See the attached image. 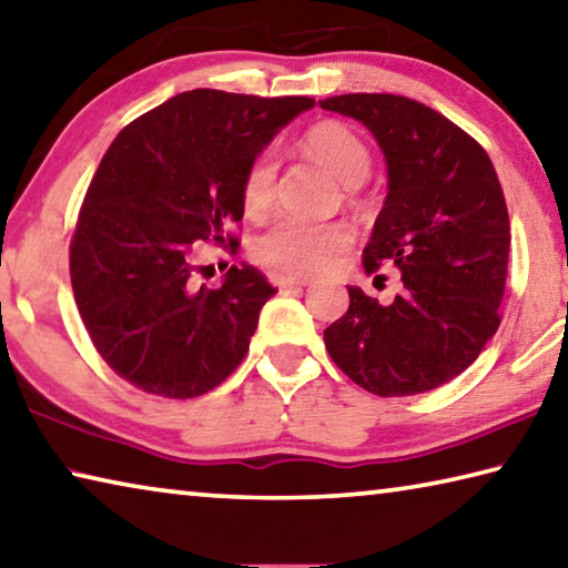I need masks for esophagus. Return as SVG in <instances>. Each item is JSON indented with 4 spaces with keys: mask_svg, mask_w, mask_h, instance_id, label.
<instances>
[{
    "mask_svg": "<svg viewBox=\"0 0 568 568\" xmlns=\"http://www.w3.org/2000/svg\"><path fill=\"white\" fill-rule=\"evenodd\" d=\"M275 283L281 285L283 291H293V287H305L311 281H307V277H295V275H277Z\"/></svg>",
    "mask_w": 568,
    "mask_h": 568,
    "instance_id": "obj_1",
    "label": "esophagus"
}]
</instances>
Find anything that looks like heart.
<instances>
[{
  "mask_svg": "<svg viewBox=\"0 0 568 568\" xmlns=\"http://www.w3.org/2000/svg\"><path fill=\"white\" fill-rule=\"evenodd\" d=\"M305 150L328 168L345 185H358L371 172V152L353 130L338 122H323L307 130ZM277 158L265 150L250 162L243 178V207L250 217H263L275 200ZM351 230L343 223H303L281 220L257 240V257L277 271L293 275H318L335 265L348 250Z\"/></svg>",
  "mask_w": 568,
  "mask_h": 568,
  "instance_id": "1",
  "label": "heart"
}]
</instances>
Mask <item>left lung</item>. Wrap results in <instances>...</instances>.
<instances>
[{
    "mask_svg": "<svg viewBox=\"0 0 568 568\" xmlns=\"http://www.w3.org/2000/svg\"><path fill=\"white\" fill-rule=\"evenodd\" d=\"M323 110L358 120L386 158L388 195L363 250L365 273L400 271L388 303L348 285L351 305L323 333L335 365L383 398L464 373L501 323L508 210L486 150L444 114L398 94H341Z\"/></svg>",
    "mask_w": 568,
    "mask_h": 568,
    "instance_id": "left-lung-1",
    "label": "left lung"
}]
</instances>
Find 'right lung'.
<instances>
[{"instance_id":"right-lung-1","label":"right lung","mask_w":568,"mask_h":568,"mask_svg":"<svg viewBox=\"0 0 568 568\" xmlns=\"http://www.w3.org/2000/svg\"><path fill=\"white\" fill-rule=\"evenodd\" d=\"M313 104L192 90L114 138L84 195L70 275L84 328L120 378L155 396L195 398L245 358L277 291L247 263L217 287L195 285L190 250L223 240L225 220H243L247 165Z\"/></svg>"}]
</instances>
